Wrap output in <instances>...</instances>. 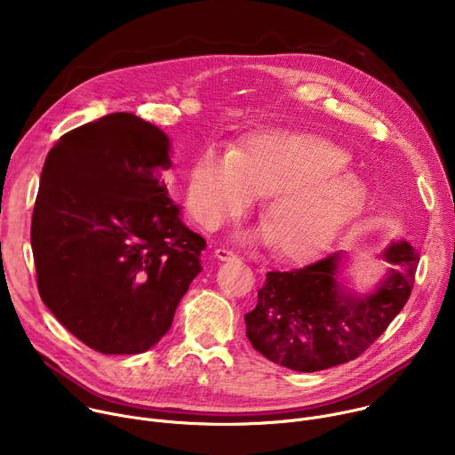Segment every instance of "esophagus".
<instances>
[{
  "instance_id": "esophagus-1",
  "label": "esophagus",
  "mask_w": 455,
  "mask_h": 455,
  "mask_svg": "<svg viewBox=\"0 0 455 455\" xmlns=\"http://www.w3.org/2000/svg\"><path fill=\"white\" fill-rule=\"evenodd\" d=\"M214 255L220 259V261H237V259H239L234 251L225 250V248H216Z\"/></svg>"
}]
</instances>
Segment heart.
Listing matches in <instances>:
<instances>
[{
    "instance_id": "obj_1",
    "label": "heart",
    "mask_w": 455,
    "mask_h": 455,
    "mask_svg": "<svg viewBox=\"0 0 455 455\" xmlns=\"http://www.w3.org/2000/svg\"><path fill=\"white\" fill-rule=\"evenodd\" d=\"M351 156L307 133L267 132L221 153L204 151L187 183V204L209 228L246 212L268 194L261 218L277 255L306 261L328 250L362 212L367 188L346 172Z\"/></svg>"
}]
</instances>
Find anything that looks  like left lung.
<instances>
[{"instance_id": "1", "label": "left lung", "mask_w": 455, "mask_h": 455, "mask_svg": "<svg viewBox=\"0 0 455 455\" xmlns=\"http://www.w3.org/2000/svg\"><path fill=\"white\" fill-rule=\"evenodd\" d=\"M385 277L369 293L351 290L346 251L293 272H268L244 315L253 349L291 371H323L360 356L403 309L419 255L405 239L388 244Z\"/></svg>"}]
</instances>
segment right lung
<instances>
[{
	"label": "right lung",
	"instance_id": "obj_1",
	"mask_svg": "<svg viewBox=\"0 0 455 455\" xmlns=\"http://www.w3.org/2000/svg\"><path fill=\"white\" fill-rule=\"evenodd\" d=\"M171 140L111 113L50 149L32 216L37 290L74 337L104 355H139L171 328L204 268L205 239L169 198Z\"/></svg>",
	"mask_w": 455,
	"mask_h": 455
}]
</instances>
